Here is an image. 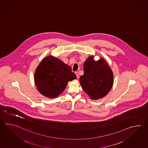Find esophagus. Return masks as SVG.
I'll use <instances>...</instances> for the list:
<instances>
[{
  "label": "esophagus",
  "mask_w": 148,
  "mask_h": 148,
  "mask_svg": "<svg viewBox=\"0 0 148 148\" xmlns=\"http://www.w3.org/2000/svg\"><path fill=\"white\" fill-rule=\"evenodd\" d=\"M76 75V76H77V79H79V73H78V72H75Z\"/></svg>",
  "instance_id": "esophagus-1"
}]
</instances>
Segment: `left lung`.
I'll list each match as a JSON object with an SVG mask.
<instances>
[{
	"instance_id": "left-lung-1",
	"label": "left lung",
	"mask_w": 148,
	"mask_h": 148,
	"mask_svg": "<svg viewBox=\"0 0 148 148\" xmlns=\"http://www.w3.org/2000/svg\"><path fill=\"white\" fill-rule=\"evenodd\" d=\"M83 66L84 74L79 79L83 90L93 100L106 97L113 84V72L106 62L103 58L94 60L93 56H90Z\"/></svg>"
}]
</instances>
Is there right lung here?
I'll return each mask as SVG.
<instances>
[{
  "mask_svg": "<svg viewBox=\"0 0 148 148\" xmlns=\"http://www.w3.org/2000/svg\"><path fill=\"white\" fill-rule=\"evenodd\" d=\"M75 79L76 75L71 67L53 56L44 58L34 74V81L39 93L51 99L58 97L68 82Z\"/></svg>",
  "mask_w": 148,
  "mask_h": 148,
  "instance_id": "obj_1",
  "label": "right lung"
}]
</instances>
